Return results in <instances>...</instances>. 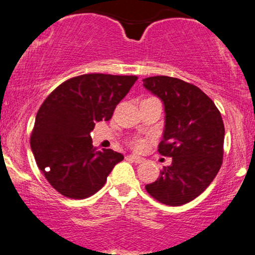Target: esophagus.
I'll return each mask as SVG.
<instances>
[{
  "label": "esophagus",
  "instance_id": "obj_1",
  "mask_svg": "<svg viewBox=\"0 0 255 255\" xmlns=\"http://www.w3.org/2000/svg\"><path fill=\"white\" fill-rule=\"evenodd\" d=\"M128 158L130 160H132V161L136 162V164H141V162L144 161V159L141 158V156H137V155H128Z\"/></svg>",
  "mask_w": 255,
  "mask_h": 255
}]
</instances>
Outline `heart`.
I'll return each mask as SVG.
<instances>
[{
	"instance_id": "1",
	"label": "heart",
	"mask_w": 255,
	"mask_h": 255,
	"mask_svg": "<svg viewBox=\"0 0 255 255\" xmlns=\"http://www.w3.org/2000/svg\"><path fill=\"white\" fill-rule=\"evenodd\" d=\"M130 145L135 150H143L145 148V145H147V141L143 138H133L130 142Z\"/></svg>"
}]
</instances>
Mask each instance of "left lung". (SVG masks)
<instances>
[{
	"label": "left lung",
	"mask_w": 255,
	"mask_h": 255,
	"mask_svg": "<svg viewBox=\"0 0 255 255\" xmlns=\"http://www.w3.org/2000/svg\"><path fill=\"white\" fill-rule=\"evenodd\" d=\"M143 87L164 104L165 128L159 153L172 156L145 190L168 206L188 204L212 183L223 162L224 124L214 102L201 89L182 79L155 76Z\"/></svg>",
	"instance_id": "1"
}]
</instances>
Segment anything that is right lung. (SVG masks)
<instances>
[{"label":"right lung","instance_id":"right-lung-1","mask_svg":"<svg viewBox=\"0 0 255 255\" xmlns=\"http://www.w3.org/2000/svg\"><path fill=\"white\" fill-rule=\"evenodd\" d=\"M136 76L82 74L59 85L37 112L31 149L49 184L70 199H85L105 185L123 154L96 150L90 132L112 118Z\"/></svg>","mask_w":255,"mask_h":255}]
</instances>
